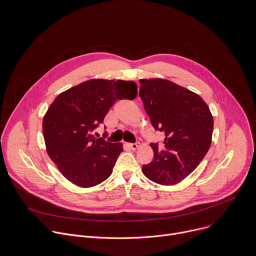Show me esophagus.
<instances>
[{
	"label": "esophagus",
	"instance_id": "34e87169",
	"mask_svg": "<svg viewBox=\"0 0 256 256\" xmlns=\"http://www.w3.org/2000/svg\"><path fill=\"white\" fill-rule=\"evenodd\" d=\"M130 150H136L140 147V142H134V144H126Z\"/></svg>",
	"mask_w": 256,
	"mask_h": 256
}]
</instances>
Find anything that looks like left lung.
Returning <instances> with one entry per match:
<instances>
[{"label": "left lung", "mask_w": 256, "mask_h": 256, "mask_svg": "<svg viewBox=\"0 0 256 256\" xmlns=\"http://www.w3.org/2000/svg\"><path fill=\"white\" fill-rule=\"evenodd\" d=\"M140 97L156 130L165 134L164 149L151 144L154 159L144 175L161 186L188 177L208 153L214 128L210 108L196 93L169 80H140Z\"/></svg>", "instance_id": "left-lung-1"}]
</instances>
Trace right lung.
Masks as SVG:
<instances>
[{
	"label": "right lung",
	"instance_id": "right-lung-1",
	"mask_svg": "<svg viewBox=\"0 0 256 256\" xmlns=\"http://www.w3.org/2000/svg\"><path fill=\"white\" fill-rule=\"evenodd\" d=\"M136 94L132 81L93 79L60 93L50 104L42 120L46 152L72 184L87 188L110 176L122 144L97 138L93 130L116 99L132 100Z\"/></svg>",
	"mask_w": 256,
	"mask_h": 256
}]
</instances>
